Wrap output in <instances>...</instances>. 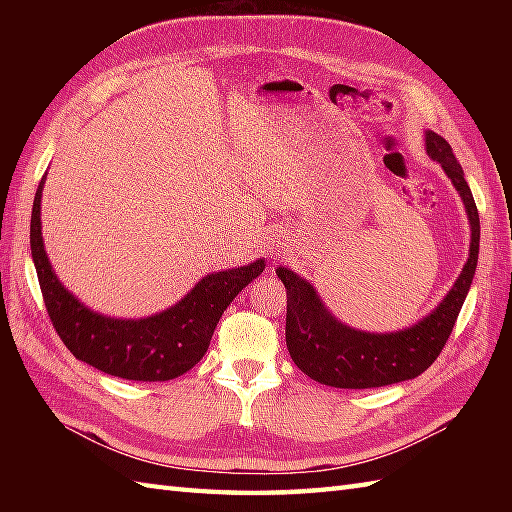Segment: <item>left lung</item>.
I'll return each mask as SVG.
<instances>
[{"instance_id":"1","label":"left lung","mask_w":512,"mask_h":512,"mask_svg":"<svg viewBox=\"0 0 512 512\" xmlns=\"http://www.w3.org/2000/svg\"><path fill=\"white\" fill-rule=\"evenodd\" d=\"M427 154L438 160L442 169L460 191L466 213L471 220V255L462 273L429 317L409 330L391 334H369L347 328L323 308L317 292L288 268H277L284 281L286 308V345L292 361L321 385L341 389H369L394 385L400 380L420 376L440 356L447 345L480 253V215L469 184L464 180L460 162L455 160L451 145L442 136L427 132Z\"/></svg>"}]
</instances>
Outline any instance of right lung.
<instances>
[{
    "label": "right lung",
    "mask_w": 512,
    "mask_h": 512,
    "mask_svg": "<svg viewBox=\"0 0 512 512\" xmlns=\"http://www.w3.org/2000/svg\"><path fill=\"white\" fill-rule=\"evenodd\" d=\"M41 189L32 202L30 250L35 259L43 303L63 345L101 372L125 380H171L200 363L222 312L239 290L262 275L255 264L204 277L176 306L138 321L107 319L81 306L52 273L41 239Z\"/></svg>",
    "instance_id": "right-lung-1"
}]
</instances>
